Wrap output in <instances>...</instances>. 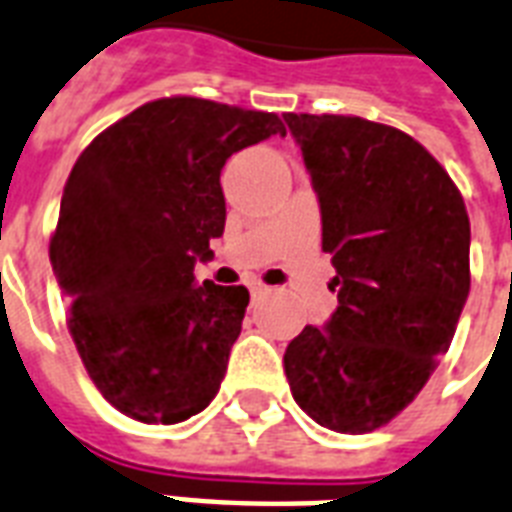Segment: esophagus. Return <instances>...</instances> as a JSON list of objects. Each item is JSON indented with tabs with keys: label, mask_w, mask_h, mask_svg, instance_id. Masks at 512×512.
<instances>
[{
	"label": "esophagus",
	"mask_w": 512,
	"mask_h": 512,
	"mask_svg": "<svg viewBox=\"0 0 512 512\" xmlns=\"http://www.w3.org/2000/svg\"><path fill=\"white\" fill-rule=\"evenodd\" d=\"M248 288H251V296H253V299H256V296H261V293H267V285L259 283V280H253V283L248 285Z\"/></svg>",
	"instance_id": "obj_1"
}]
</instances>
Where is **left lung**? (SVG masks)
I'll use <instances>...</instances> for the list:
<instances>
[{
    "label": "left lung",
    "instance_id": "left-lung-1",
    "mask_svg": "<svg viewBox=\"0 0 512 512\" xmlns=\"http://www.w3.org/2000/svg\"><path fill=\"white\" fill-rule=\"evenodd\" d=\"M323 221L339 307L283 355L318 425L371 433L417 398L470 293V219L433 154L379 122L283 114Z\"/></svg>",
    "mask_w": 512,
    "mask_h": 512
}]
</instances>
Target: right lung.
<instances>
[{"mask_svg": "<svg viewBox=\"0 0 512 512\" xmlns=\"http://www.w3.org/2000/svg\"><path fill=\"white\" fill-rule=\"evenodd\" d=\"M285 136L277 114L160 98L106 128L71 168L50 240L69 331L109 403L146 425L200 414L227 374L248 288L197 283L227 202L221 168Z\"/></svg>", "mask_w": 512, "mask_h": 512, "instance_id": "obj_1", "label": "right lung"}]
</instances>
